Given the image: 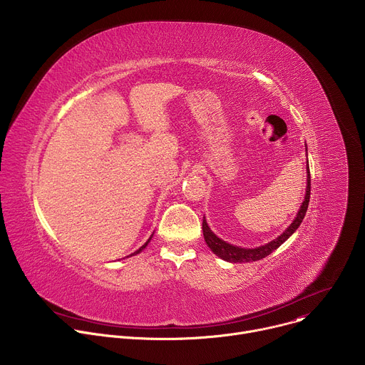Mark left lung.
Returning <instances> with one entry per match:
<instances>
[{"label": "left lung", "mask_w": 365, "mask_h": 365, "mask_svg": "<svg viewBox=\"0 0 365 365\" xmlns=\"http://www.w3.org/2000/svg\"><path fill=\"white\" fill-rule=\"evenodd\" d=\"M309 199H310V172L307 170V187H306V196L304 200L300 206V210L294 218V221L290 224V227L276 240H273L272 242L257 247V248H240L235 245H231L225 241H222L221 238H218L211 230L207 227L205 218L202 222V231H203V238L210 247L214 254H217L218 257H221L225 262H231V263H250V262H257V259H262L264 257H267L269 254H272L274 250H277L302 224L306 211H307V205H309Z\"/></svg>", "instance_id": "1"}]
</instances>
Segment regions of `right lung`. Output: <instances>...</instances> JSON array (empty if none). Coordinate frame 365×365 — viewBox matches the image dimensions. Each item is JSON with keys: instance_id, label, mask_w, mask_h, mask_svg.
I'll list each match as a JSON object with an SVG mask.
<instances>
[{"instance_id": "add662e5", "label": "right lung", "mask_w": 365, "mask_h": 365, "mask_svg": "<svg viewBox=\"0 0 365 365\" xmlns=\"http://www.w3.org/2000/svg\"><path fill=\"white\" fill-rule=\"evenodd\" d=\"M150 240H151V237H150V238H148V240H147V241H145V244H144V245H143V247H140V248H138V250H137V251H135V252H133V254H137V252H140V251H141V250H143V248H145V245H147V244H148V242H150ZM133 254H131V255H133Z\"/></svg>"}]
</instances>
